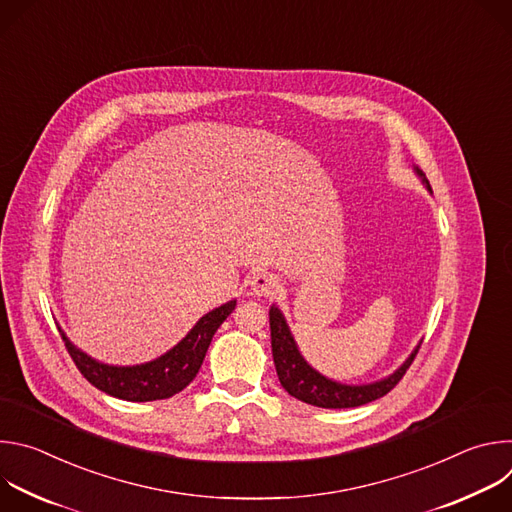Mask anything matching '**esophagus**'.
I'll return each mask as SVG.
<instances>
[{"label":"esophagus","instance_id":"1","mask_svg":"<svg viewBox=\"0 0 512 512\" xmlns=\"http://www.w3.org/2000/svg\"><path fill=\"white\" fill-rule=\"evenodd\" d=\"M251 287H253V294H255V296H259V298H271V296L277 294L279 281H277V277H273L271 273L261 271V273L253 275Z\"/></svg>","mask_w":512,"mask_h":512}]
</instances>
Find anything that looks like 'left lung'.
<instances>
[{
	"mask_svg": "<svg viewBox=\"0 0 512 512\" xmlns=\"http://www.w3.org/2000/svg\"><path fill=\"white\" fill-rule=\"evenodd\" d=\"M423 176V174H421ZM427 188L431 190L429 182L425 180ZM269 328H271V352L275 371L279 377L281 387L291 395L308 405L324 407V409H348V407H360L364 403H371L375 399L385 397L395 385L403 379L411 362L415 360L421 344L413 350V354L403 362V367L393 373L391 377L373 383V385H340L334 383L320 373H316L310 364L302 358L294 338L289 334V328L277 308L269 310Z\"/></svg>",
	"mask_w": 512,
	"mask_h": 512,
	"instance_id": "obj_1",
	"label": "left lung"
}]
</instances>
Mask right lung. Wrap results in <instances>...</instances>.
<instances>
[{
    "label": "right lung",
    "mask_w": 512,
    "mask_h": 512,
    "mask_svg": "<svg viewBox=\"0 0 512 512\" xmlns=\"http://www.w3.org/2000/svg\"><path fill=\"white\" fill-rule=\"evenodd\" d=\"M235 306L237 302H229L208 312L170 352L152 362L139 364V367L101 364L72 346L62 330L60 336L81 375L99 391L123 401H158L180 393L194 381L214 332L229 318Z\"/></svg>",
    "instance_id": "right-lung-1"
}]
</instances>
